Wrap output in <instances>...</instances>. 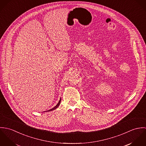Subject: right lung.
<instances>
[{"mask_svg": "<svg viewBox=\"0 0 146 146\" xmlns=\"http://www.w3.org/2000/svg\"><path fill=\"white\" fill-rule=\"evenodd\" d=\"M61 98H60V101H59V102H58V103L57 104L56 106H54L53 108H52V109H50V110H48L47 111L48 112V111H53V110H55V109H56L58 106H59V105L60 104V102H61Z\"/></svg>", "mask_w": 146, "mask_h": 146, "instance_id": "obj_1", "label": "right lung"}]
</instances>
